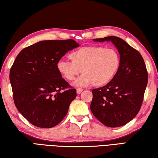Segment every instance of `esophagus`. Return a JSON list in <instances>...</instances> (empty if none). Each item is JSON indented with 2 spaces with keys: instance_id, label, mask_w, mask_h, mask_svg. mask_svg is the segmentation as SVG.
Listing matches in <instances>:
<instances>
[{
  "instance_id": "34e87169",
  "label": "esophagus",
  "mask_w": 158,
  "mask_h": 158,
  "mask_svg": "<svg viewBox=\"0 0 158 158\" xmlns=\"http://www.w3.org/2000/svg\"><path fill=\"white\" fill-rule=\"evenodd\" d=\"M83 90H84V89H80V88H78V89H77V93H78V94H80V93H81Z\"/></svg>"
}]
</instances>
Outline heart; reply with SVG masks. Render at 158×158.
<instances>
[{
  "label": "heart",
  "instance_id": "heart-1",
  "mask_svg": "<svg viewBox=\"0 0 158 158\" xmlns=\"http://www.w3.org/2000/svg\"><path fill=\"white\" fill-rule=\"evenodd\" d=\"M71 62L60 60L57 69L67 81H72L81 73L77 85L102 86L109 84L118 71L121 58L112 48L102 46H86L74 51L69 55Z\"/></svg>",
  "mask_w": 158,
  "mask_h": 158
}]
</instances>
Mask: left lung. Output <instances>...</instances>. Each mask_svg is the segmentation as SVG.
<instances>
[{"label":"left lung","mask_w":158,"mask_h":158,"mask_svg":"<svg viewBox=\"0 0 158 158\" xmlns=\"http://www.w3.org/2000/svg\"><path fill=\"white\" fill-rule=\"evenodd\" d=\"M95 42H111L121 58L118 73L105 86L93 89L90 110L106 126H123L135 118L143 100L148 72L143 57L123 40L116 36L93 39Z\"/></svg>","instance_id":"1"}]
</instances>
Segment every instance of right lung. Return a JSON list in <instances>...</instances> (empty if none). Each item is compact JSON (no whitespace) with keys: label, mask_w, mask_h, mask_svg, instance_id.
<instances>
[{"label":"right lung","mask_w":158,"mask_h":158,"mask_svg":"<svg viewBox=\"0 0 158 158\" xmlns=\"http://www.w3.org/2000/svg\"><path fill=\"white\" fill-rule=\"evenodd\" d=\"M79 46L72 39L40 41L21 50L15 60L10 72L13 99L18 111L35 126H56L77 97L57 63Z\"/></svg>","instance_id":"1"}]
</instances>
